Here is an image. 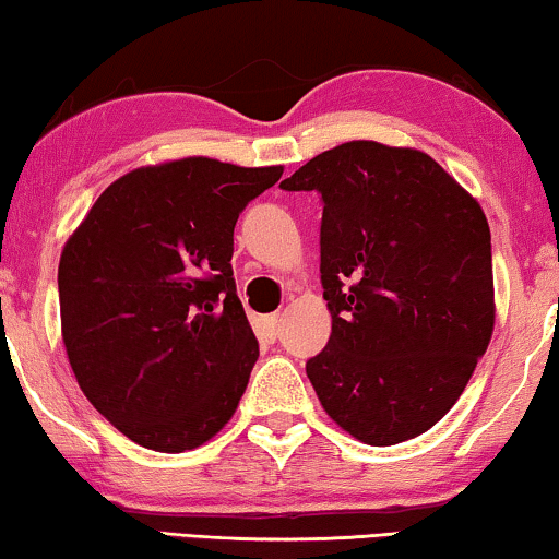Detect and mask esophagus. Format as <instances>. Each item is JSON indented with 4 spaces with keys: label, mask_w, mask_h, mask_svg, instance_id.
Wrapping results in <instances>:
<instances>
[{
    "label": "esophagus",
    "mask_w": 559,
    "mask_h": 559,
    "mask_svg": "<svg viewBox=\"0 0 559 559\" xmlns=\"http://www.w3.org/2000/svg\"><path fill=\"white\" fill-rule=\"evenodd\" d=\"M280 316H277V312H274V316H266L264 320H262V328H264V335H266V338H270V341H274V338H277V335H280Z\"/></svg>",
    "instance_id": "1"
}]
</instances>
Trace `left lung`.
<instances>
[{
  "label": "left lung",
  "mask_w": 559,
  "mask_h": 559,
  "mask_svg": "<svg viewBox=\"0 0 559 559\" xmlns=\"http://www.w3.org/2000/svg\"><path fill=\"white\" fill-rule=\"evenodd\" d=\"M282 190H318L331 338L305 371L335 425L396 445L448 415L491 343L486 213L425 152L356 140Z\"/></svg>",
  "instance_id": "obj_1"
}]
</instances>
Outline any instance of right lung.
Wrapping results in <instances>:
<instances>
[{
	"label": "right lung",
	"instance_id": "1",
	"mask_svg": "<svg viewBox=\"0 0 559 559\" xmlns=\"http://www.w3.org/2000/svg\"><path fill=\"white\" fill-rule=\"evenodd\" d=\"M282 170L211 157L136 167L66 241L68 361L88 402L136 445L193 450L239 407L259 343L236 297L234 226Z\"/></svg>",
	"mask_w": 559,
	"mask_h": 559
}]
</instances>
